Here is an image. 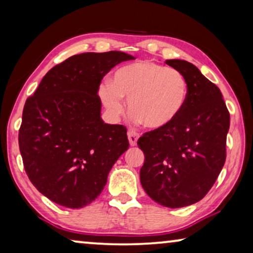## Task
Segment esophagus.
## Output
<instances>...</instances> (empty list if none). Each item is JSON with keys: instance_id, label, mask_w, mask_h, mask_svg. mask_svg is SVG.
<instances>
[{"instance_id": "esophagus-1", "label": "esophagus", "mask_w": 253, "mask_h": 253, "mask_svg": "<svg viewBox=\"0 0 253 253\" xmlns=\"http://www.w3.org/2000/svg\"><path fill=\"white\" fill-rule=\"evenodd\" d=\"M127 135H128V141H129V144L131 145V147H135L137 143L138 134L135 130H129Z\"/></svg>"}]
</instances>
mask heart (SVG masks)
I'll list each match as a JSON object with an SVG mask.
<instances>
[{
	"label": "heart",
	"mask_w": 253,
	"mask_h": 253,
	"mask_svg": "<svg viewBox=\"0 0 253 253\" xmlns=\"http://www.w3.org/2000/svg\"><path fill=\"white\" fill-rule=\"evenodd\" d=\"M98 94L108 111L118 117L128 99L133 119L151 129H161L175 122L186 106L189 86L179 70L151 60H140L120 67L112 84H101Z\"/></svg>",
	"instance_id": "obj_1"
}]
</instances>
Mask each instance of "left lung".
I'll use <instances>...</instances> for the list:
<instances>
[{
    "instance_id": "left-lung-1",
    "label": "left lung",
    "mask_w": 253,
    "mask_h": 253,
    "mask_svg": "<svg viewBox=\"0 0 253 253\" xmlns=\"http://www.w3.org/2000/svg\"><path fill=\"white\" fill-rule=\"evenodd\" d=\"M165 63L182 72L189 94L175 122L138 138L145 157L140 180L152 201L177 209L204 198L218 179L226 161L229 111L219 88L196 66L181 59Z\"/></svg>"
}]
</instances>
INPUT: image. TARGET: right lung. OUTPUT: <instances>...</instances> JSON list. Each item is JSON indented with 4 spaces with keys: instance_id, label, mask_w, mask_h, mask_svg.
I'll return each instance as SVG.
<instances>
[{
    "instance_id": "1",
    "label": "right lung",
    "mask_w": 253,
    "mask_h": 253,
    "mask_svg": "<svg viewBox=\"0 0 253 253\" xmlns=\"http://www.w3.org/2000/svg\"><path fill=\"white\" fill-rule=\"evenodd\" d=\"M134 59L122 51L74 55L49 71L23 110L18 142L33 186L56 204L81 209L102 193L129 143L123 125L101 119L103 77Z\"/></svg>"
}]
</instances>
